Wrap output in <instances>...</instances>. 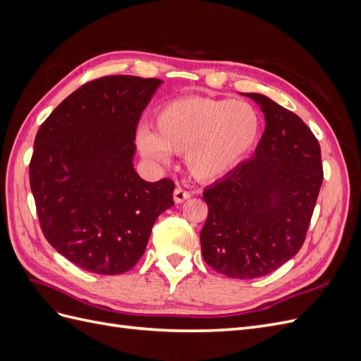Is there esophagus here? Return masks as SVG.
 Returning <instances> with one entry per match:
<instances>
[{"mask_svg": "<svg viewBox=\"0 0 361 361\" xmlns=\"http://www.w3.org/2000/svg\"><path fill=\"white\" fill-rule=\"evenodd\" d=\"M190 197H191L190 192L185 191V190L180 188V187H178L176 190H174V192H173V199H174V202H176V203H182V202H185V200H188Z\"/></svg>", "mask_w": 361, "mask_h": 361, "instance_id": "esophagus-1", "label": "esophagus"}]
</instances>
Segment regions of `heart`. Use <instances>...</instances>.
<instances>
[{"label": "heart", "mask_w": 361, "mask_h": 361, "mask_svg": "<svg viewBox=\"0 0 361 361\" xmlns=\"http://www.w3.org/2000/svg\"><path fill=\"white\" fill-rule=\"evenodd\" d=\"M262 117L247 101L211 96H185L162 105L155 133L137 134L141 154L166 161L169 152L185 154L194 179L215 182L232 173L257 145Z\"/></svg>", "instance_id": "b5f03b06"}]
</instances>
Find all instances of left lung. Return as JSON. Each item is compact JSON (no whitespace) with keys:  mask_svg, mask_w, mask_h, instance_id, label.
<instances>
[{"mask_svg":"<svg viewBox=\"0 0 361 361\" xmlns=\"http://www.w3.org/2000/svg\"><path fill=\"white\" fill-rule=\"evenodd\" d=\"M265 114L255 155L203 191L204 262L231 279L267 276L298 253L324 179L321 147L292 111L245 93Z\"/></svg>","mask_w":361,"mask_h":361,"instance_id":"left-lung-1","label":"left lung"}]
</instances>
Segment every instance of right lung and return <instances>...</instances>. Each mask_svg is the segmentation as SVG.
<instances>
[{
  "label": "right lung",
  "mask_w": 361,
  "mask_h": 361,
  "mask_svg": "<svg viewBox=\"0 0 361 361\" xmlns=\"http://www.w3.org/2000/svg\"><path fill=\"white\" fill-rule=\"evenodd\" d=\"M161 84L102 76L69 94L37 130L30 187L42 232L94 274L134 268L157 218L174 204L173 180L146 182L133 164L138 120Z\"/></svg>",
  "instance_id": "1"
}]
</instances>
